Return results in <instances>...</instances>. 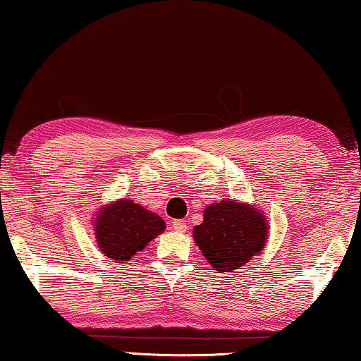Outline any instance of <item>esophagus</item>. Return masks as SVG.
Segmentation results:
<instances>
[{"mask_svg":"<svg viewBox=\"0 0 361 361\" xmlns=\"http://www.w3.org/2000/svg\"><path fill=\"white\" fill-rule=\"evenodd\" d=\"M171 228H173V230L178 231V233H185L188 225H186L185 220H173V221H171Z\"/></svg>","mask_w":361,"mask_h":361,"instance_id":"1","label":"esophagus"}]
</instances>
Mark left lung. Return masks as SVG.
Returning <instances> with one entry per match:
<instances>
[{
	"label": "left lung",
	"instance_id": "left-lung-1",
	"mask_svg": "<svg viewBox=\"0 0 361 361\" xmlns=\"http://www.w3.org/2000/svg\"><path fill=\"white\" fill-rule=\"evenodd\" d=\"M268 220L250 204L223 199L204 209V221L192 238L212 268L231 273L259 255L268 241Z\"/></svg>",
	"mask_w": 361,
	"mask_h": 361
}]
</instances>
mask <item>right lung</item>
<instances>
[{"label":"right lung","mask_w":361,"mask_h":361,"mask_svg":"<svg viewBox=\"0 0 361 361\" xmlns=\"http://www.w3.org/2000/svg\"><path fill=\"white\" fill-rule=\"evenodd\" d=\"M93 230L98 247L107 259L127 263L165 231V221L131 199H118L102 205Z\"/></svg>","instance_id":"right-lung-1"}]
</instances>
